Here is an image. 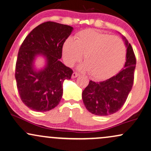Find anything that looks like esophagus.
<instances>
[{"mask_svg":"<svg viewBox=\"0 0 151 151\" xmlns=\"http://www.w3.org/2000/svg\"><path fill=\"white\" fill-rule=\"evenodd\" d=\"M79 75V74L78 73V72H74L73 74H72V79H74V78L77 77Z\"/></svg>","mask_w":151,"mask_h":151,"instance_id":"1","label":"esophagus"}]
</instances>
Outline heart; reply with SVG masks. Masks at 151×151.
Here are the masks:
<instances>
[{
    "label": "heart",
    "instance_id": "b5f03b06",
    "mask_svg": "<svg viewBox=\"0 0 151 151\" xmlns=\"http://www.w3.org/2000/svg\"><path fill=\"white\" fill-rule=\"evenodd\" d=\"M84 53L81 69L89 71L98 80L108 79L121 70L125 64L127 48L121 38L88 29L79 32L76 40L68 38L63 47L66 63L72 65Z\"/></svg>",
    "mask_w": 151,
    "mask_h": 151
}]
</instances>
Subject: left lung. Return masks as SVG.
Masks as SVG:
<instances>
[{
  "label": "left lung",
  "mask_w": 151,
  "mask_h": 151,
  "mask_svg": "<svg viewBox=\"0 0 151 151\" xmlns=\"http://www.w3.org/2000/svg\"><path fill=\"white\" fill-rule=\"evenodd\" d=\"M125 39V38H124ZM127 56L124 68L105 81H90L82 92L83 104L89 112L109 116L117 112L125 104L134 83L136 58L130 44L125 40Z\"/></svg>",
  "instance_id": "left-lung-1"
}]
</instances>
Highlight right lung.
I'll use <instances>...</instances> for the list:
<instances>
[{
  "mask_svg": "<svg viewBox=\"0 0 151 151\" xmlns=\"http://www.w3.org/2000/svg\"><path fill=\"white\" fill-rule=\"evenodd\" d=\"M73 28L56 22L40 24L26 36L21 45L15 67V78L23 103L35 111H47L61 100L63 83L70 79L73 71L63 64V46ZM47 58V65L35 71L33 61L37 55Z\"/></svg>",
  "mask_w": 151,
  "mask_h": 151,
  "instance_id": "1",
  "label": "right lung"
}]
</instances>
